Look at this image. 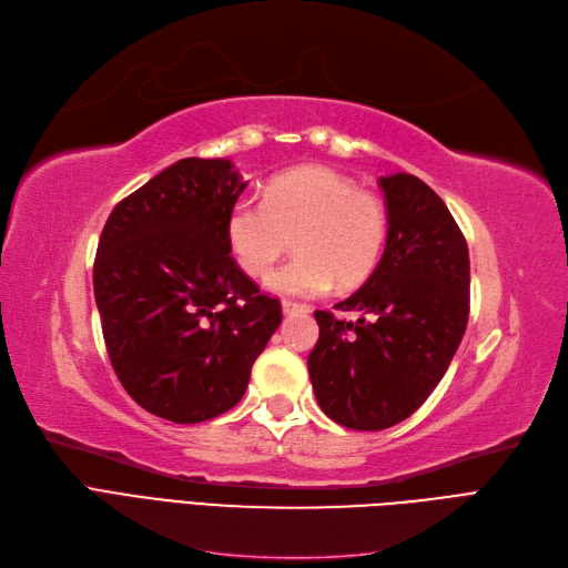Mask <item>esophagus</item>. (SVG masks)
Listing matches in <instances>:
<instances>
[{"label": "esophagus", "instance_id": "34e87169", "mask_svg": "<svg viewBox=\"0 0 568 568\" xmlns=\"http://www.w3.org/2000/svg\"><path fill=\"white\" fill-rule=\"evenodd\" d=\"M282 310H284V315H307L310 305L296 303V301H284V303H282Z\"/></svg>", "mask_w": 568, "mask_h": 568}]
</instances>
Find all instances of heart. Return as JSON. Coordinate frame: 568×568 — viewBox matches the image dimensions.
<instances>
[{
  "instance_id": "1",
  "label": "heart",
  "mask_w": 568,
  "mask_h": 568,
  "mask_svg": "<svg viewBox=\"0 0 568 568\" xmlns=\"http://www.w3.org/2000/svg\"><path fill=\"white\" fill-rule=\"evenodd\" d=\"M225 237L234 263L248 277H265L293 237L296 258L267 280L277 293L317 296L334 282L362 284L381 261L387 211L374 192L345 175L303 166L272 179L263 202L240 200L227 213Z\"/></svg>"
}]
</instances>
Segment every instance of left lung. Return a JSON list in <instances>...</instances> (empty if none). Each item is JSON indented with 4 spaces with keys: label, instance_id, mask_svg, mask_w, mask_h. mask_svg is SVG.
Masks as SVG:
<instances>
[{
    "label": "left lung",
    "instance_id": "obj_1",
    "mask_svg": "<svg viewBox=\"0 0 568 568\" xmlns=\"http://www.w3.org/2000/svg\"><path fill=\"white\" fill-rule=\"evenodd\" d=\"M387 242L362 288L336 303L357 322L317 310L307 357L324 414L349 429H385L433 395L470 315V253L439 194L410 173L378 179Z\"/></svg>",
    "mask_w": 568,
    "mask_h": 568
}]
</instances>
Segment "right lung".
<instances>
[{"label": "right lung", "mask_w": 568, "mask_h": 568, "mask_svg": "<svg viewBox=\"0 0 568 568\" xmlns=\"http://www.w3.org/2000/svg\"><path fill=\"white\" fill-rule=\"evenodd\" d=\"M246 183L230 160L187 158L116 204L93 263V296L116 378L171 423L237 404L282 305L230 256L227 213Z\"/></svg>", "instance_id": "obj_1"}]
</instances>
